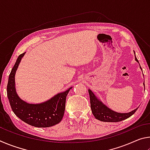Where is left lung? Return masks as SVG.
<instances>
[{"instance_id": "8db88e82", "label": "left lung", "mask_w": 150, "mask_h": 150, "mask_svg": "<svg viewBox=\"0 0 150 150\" xmlns=\"http://www.w3.org/2000/svg\"><path fill=\"white\" fill-rule=\"evenodd\" d=\"M134 55H135V52ZM135 60L139 63L138 60L137 59L135 55ZM140 69L142 68L140 67ZM144 86L145 88V85L144 83ZM88 93L90 96V102H91V108L92 110L93 115L95 116L96 119L103 122H116L122 120H125L133 115L135 112L137 110V108L131 112L126 113H120L114 111L112 109L109 108L107 106H106L99 98L96 97V95L91 89H88Z\"/></svg>"}]
</instances>
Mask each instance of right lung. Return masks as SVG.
<instances>
[{"label": "right lung", "instance_id": "add662e5", "mask_svg": "<svg viewBox=\"0 0 150 150\" xmlns=\"http://www.w3.org/2000/svg\"><path fill=\"white\" fill-rule=\"evenodd\" d=\"M26 52L20 54L9 75L7 96L14 113L20 120L30 125L47 128L62 121L65 108L66 97L72 87L55 95L44 103L30 104L19 97L15 87V75L20 62Z\"/></svg>", "mask_w": 150, "mask_h": 150}]
</instances>
